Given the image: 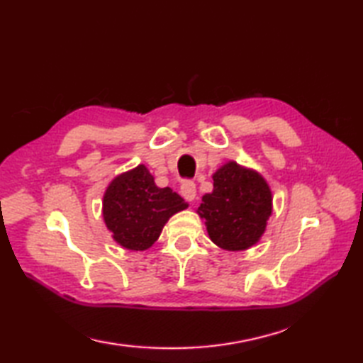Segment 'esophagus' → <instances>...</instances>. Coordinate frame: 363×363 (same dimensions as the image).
Wrapping results in <instances>:
<instances>
[{"mask_svg":"<svg viewBox=\"0 0 363 363\" xmlns=\"http://www.w3.org/2000/svg\"><path fill=\"white\" fill-rule=\"evenodd\" d=\"M180 192L182 196L186 199L188 201H192L194 199H196V183H194L192 180H183L182 182V186H180Z\"/></svg>","mask_w":363,"mask_h":363,"instance_id":"obj_1","label":"esophagus"}]
</instances>
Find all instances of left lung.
I'll use <instances>...</instances> for the list:
<instances>
[{
	"mask_svg": "<svg viewBox=\"0 0 363 363\" xmlns=\"http://www.w3.org/2000/svg\"><path fill=\"white\" fill-rule=\"evenodd\" d=\"M214 189L201 199L211 240L228 251L248 250L259 242L272 211L268 183L257 172L229 162L212 175Z\"/></svg>",
	"mask_w": 363,
	"mask_h": 363,
	"instance_id": "obj_1",
	"label": "left lung"
}]
</instances>
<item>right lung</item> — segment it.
Wrapping results in <instances>:
<instances>
[{
    "mask_svg": "<svg viewBox=\"0 0 363 363\" xmlns=\"http://www.w3.org/2000/svg\"><path fill=\"white\" fill-rule=\"evenodd\" d=\"M186 208L171 188L157 186L145 164L115 177L103 197L106 226L113 240L130 251L151 248L169 217Z\"/></svg>",
    "mask_w": 363,
    "mask_h": 363,
    "instance_id": "obj_1",
    "label": "right lung"
}]
</instances>
